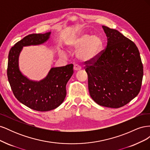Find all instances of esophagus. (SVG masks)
Segmentation results:
<instances>
[{"label":"esophagus","mask_w":150,"mask_h":150,"mask_svg":"<svg viewBox=\"0 0 150 150\" xmlns=\"http://www.w3.org/2000/svg\"><path fill=\"white\" fill-rule=\"evenodd\" d=\"M81 69V67L79 65V64H74V71H79Z\"/></svg>","instance_id":"34e87169"}]
</instances>
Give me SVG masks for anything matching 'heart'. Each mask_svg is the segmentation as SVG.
Returning <instances> with one entry per match:
<instances>
[{"mask_svg":"<svg viewBox=\"0 0 150 150\" xmlns=\"http://www.w3.org/2000/svg\"><path fill=\"white\" fill-rule=\"evenodd\" d=\"M67 47L71 51H76L77 57L83 62H89L96 59L104 47L103 39L99 35H91L88 33H79L71 38L67 42ZM61 56H66V52L61 50Z\"/></svg>","mask_w":150,"mask_h":150,"instance_id":"1","label":"heart"}]
</instances>
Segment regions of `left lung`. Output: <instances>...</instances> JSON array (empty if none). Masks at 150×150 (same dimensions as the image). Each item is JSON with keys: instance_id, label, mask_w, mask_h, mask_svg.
<instances>
[{"instance_id": "8db88e82", "label": "left lung", "mask_w": 150, "mask_h": 150, "mask_svg": "<svg viewBox=\"0 0 150 150\" xmlns=\"http://www.w3.org/2000/svg\"><path fill=\"white\" fill-rule=\"evenodd\" d=\"M107 46L94 60L85 62L88 89L102 106L119 108L139 94L143 67L136 44L119 31L103 25Z\"/></svg>"}]
</instances>
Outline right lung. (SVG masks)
Returning a JSON list of instances; mask_svg holds the SVG:
<instances>
[{"label":"right lung","instance_id":"1","mask_svg":"<svg viewBox=\"0 0 150 150\" xmlns=\"http://www.w3.org/2000/svg\"><path fill=\"white\" fill-rule=\"evenodd\" d=\"M51 32L32 34L17 42L10 50L8 57L7 78L12 92L19 101L38 111L54 110L64 101L66 86L73 74V64L52 67L46 78L39 81L30 80L19 67V57L25 46H37L46 42Z\"/></svg>","mask_w":150,"mask_h":150}]
</instances>
